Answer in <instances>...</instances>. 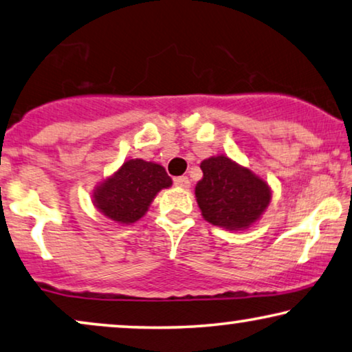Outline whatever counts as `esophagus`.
Listing matches in <instances>:
<instances>
[{
  "instance_id": "1",
  "label": "esophagus",
  "mask_w": 352,
  "mask_h": 352,
  "mask_svg": "<svg viewBox=\"0 0 352 352\" xmlns=\"http://www.w3.org/2000/svg\"><path fill=\"white\" fill-rule=\"evenodd\" d=\"M174 185L178 186V188H182V190H188L191 183H190V178L185 177V175H182V177H175L174 178Z\"/></svg>"
}]
</instances>
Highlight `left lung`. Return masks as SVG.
<instances>
[{
    "mask_svg": "<svg viewBox=\"0 0 352 352\" xmlns=\"http://www.w3.org/2000/svg\"><path fill=\"white\" fill-rule=\"evenodd\" d=\"M201 170L196 201L204 220L214 226L247 230L270 206L273 192L268 183L228 156L207 157L201 162Z\"/></svg>",
    "mask_w": 352,
    "mask_h": 352,
    "instance_id": "obj_1",
    "label": "left lung"
}]
</instances>
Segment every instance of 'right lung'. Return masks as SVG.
<instances>
[{"label": "right lung", "mask_w": 352, "mask_h": 352, "mask_svg": "<svg viewBox=\"0 0 352 352\" xmlns=\"http://www.w3.org/2000/svg\"><path fill=\"white\" fill-rule=\"evenodd\" d=\"M169 186L172 178L161 164L127 160L115 174L98 183L92 202L115 223L132 225L146 214L157 192Z\"/></svg>", "instance_id": "obj_1"}]
</instances>
